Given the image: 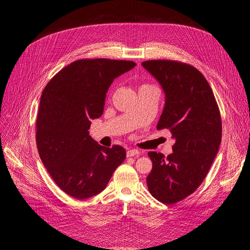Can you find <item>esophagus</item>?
Wrapping results in <instances>:
<instances>
[{"instance_id": "obj_1", "label": "esophagus", "mask_w": 250, "mask_h": 250, "mask_svg": "<svg viewBox=\"0 0 250 250\" xmlns=\"http://www.w3.org/2000/svg\"><path fill=\"white\" fill-rule=\"evenodd\" d=\"M140 154V151L138 149H130L127 151V156L130 157V156H134V155H139Z\"/></svg>"}]
</instances>
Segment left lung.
<instances>
[{
	"instance_id": "obj_1",
	"label": "left lung",
	"mask_w": 250,
	"mask_h": 250,
	"mask_svg": "<svg viewBox=\"0 0 250 250\" xmlns=\"http://www.w3.org/2000/svg\"><path fill=\"white\" fill-rule=\"evenodd\" d=\"M142 65L166 95L156 128L169 129L175 140L167 157L148 152L152 161L148 190L158 201L174 204L197 190L215 160L222 137L220 110L208 80L193 65L163 59Z\"/></svg>"
}]
</instances>
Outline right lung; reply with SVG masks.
Wrapping results in <instances>:
<instances>
[{
	"label": "right lung",
	"instance_id": "add662e5",
	"mask_svg": "<svg viewBox=\"0 0 250 250\" xmlns=\"http://www.w3.org/2000/svg\"><path fill=\"white\" fill-rule=\"evenodd\" d=\"M135 65L129 60L79 59L43 88L36 119L37 150L55 184L74 198L102 192L125 160L123 147L99 145L88 129L90 120L102 116L113 79Z\"/></svg>",
	"mask_w": 250,
	"mask_h": 250
}]
</instances>
